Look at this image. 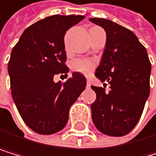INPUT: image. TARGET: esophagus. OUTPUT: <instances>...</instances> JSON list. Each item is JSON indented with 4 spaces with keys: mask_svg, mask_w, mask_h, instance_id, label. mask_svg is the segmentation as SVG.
<instances>
[{
    "mask_svg": "<svg viewBox=\"0 0 156 156\" xmlns=\"http://www.w3.org/2000/svg\"><path fill=\"white\" fill-rule=\"evenodd\" d=\"M87 87H88V88L90 87V80H87Z\"/></svg>",
    "mask_w": 156,
    "mask_h": 156,
    "instance_id": "obj_1",
    "label": "esophagus"
}]
</instances>
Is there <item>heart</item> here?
<instances>
[{
	"instance_id": "heart-1",
	"label": "heart",
	"mask_w": 156,
	"mask_h": 156,
	"mask_svg": "<svg viewBox=\"0 0 156 156\" xmlns=\"http://www.w3.org/2000/svg\"><path fill=\"white\" fill-rule=\"evenodd\" d=\"M70 68L75 72L90 75L95 68V62L89 59H76L71 62Z\"/></svg>"
}]
</instances>
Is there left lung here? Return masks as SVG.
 I'll return each mask as SVG.
<instances>
[{
    "label": "left lung",
    "instance_id": "8db88e82",
    "mask_svg": "<svg viewBox=\"0 0 156 156\" xmlns=\"http://www.w3.org/2000/svg\"><path fill=\"white\" fill-rule=\"evenodd\" d=\"M105 30V50L95 76L110 84L91 86L96 99L90 105L95 127L109 136H123L135 127L150 94L151 62L148 53L130 30L103 18H90Z\"/></svg>",
    "mask_w": 156,
    "mask_h": 156
}]
</instances>
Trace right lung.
<instances>
[{
    "label": "right lung",
    "mask_w": 156,
    "mask_h": 156,
    "mask_svg": "<svg viewBox=\"0 0 156 156\" xmlns=\"http://www.w3.org/2000/svg\"><path fill=\"white\" fill-rule=\"evenodd\" d=\"M84 18L57 14L41 19L24 30L11 51L7 70L12 98L24 122L38 134H54L66 126L69 109L87 85L79 72L65 83L54 82L56 74L68 72L66 30Z\"/></svg>",
    "instance_id": "right-lung-1"
}]
</instances>
